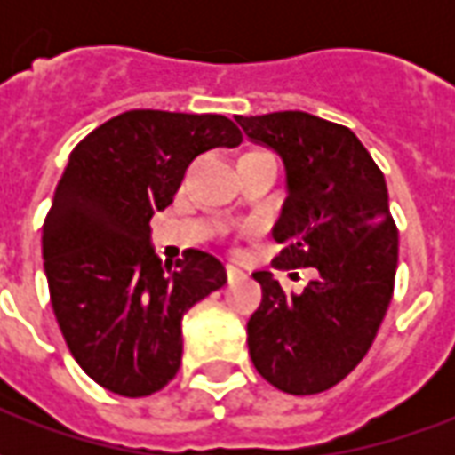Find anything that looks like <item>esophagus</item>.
Instances as JSON below:
<instances>
[{
  "instance_id": "obj_1",
  "label": "esophagus",
  "mask_w": 455,
  "mask_h": 455,
  "mask_svg": "<svg viewBox=\"0 0 455 455\" xmlns=\"http://www.w3.org/2000/svg\"><path fill=\"white\" fill-rule=\"evenodd\" d=\"M227 277H228V280H241V277H243V270L228 263V266H227Z\"/></svg>"
}]
</instances>
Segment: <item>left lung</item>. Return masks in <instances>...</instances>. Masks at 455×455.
<instances>
[{
    "label": "left lung",
    "mask_w": 455,
    "mask_h": 455,
    "mask_svg": "<svg viewBox=\"0 0 455 455\" xmlns=\"http://www.w3.org/2000/svg\"><path fill=\"white\" fill-rule=\"evenodd\" d=\"M248 139L285 163L287 199L273 227L280 270L309 267L302 292L253 273L263 302L248 319V353L277 390L316 395L363 361L390 307L397 227L387 185L351 129L307 112L236 116ZM297 277V273H292Z\"/></svg>",
    "instance_id": "8db88e82"
}]
</instances>
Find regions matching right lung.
<instances>
[{
	"label": "right lung",
	"mask_w": 455,
	"mask_h": 455,
	"mask_svg": "<svg viewBox=\"0 0 455 455\" xmlns=\"http://www.w3.org/2000/svg\"><path fill=\"white\" fill-rule=\"evenodd\" d=\"M238 143L221 114L131 109L70 153L44 221V267L73 358L114 395L163 390L182 361V316L227 283L217 258L195 248L163 266L148 224L199 153Z\"/></svg>",
	"instance_id": "obj_1"
}]
</instances>
